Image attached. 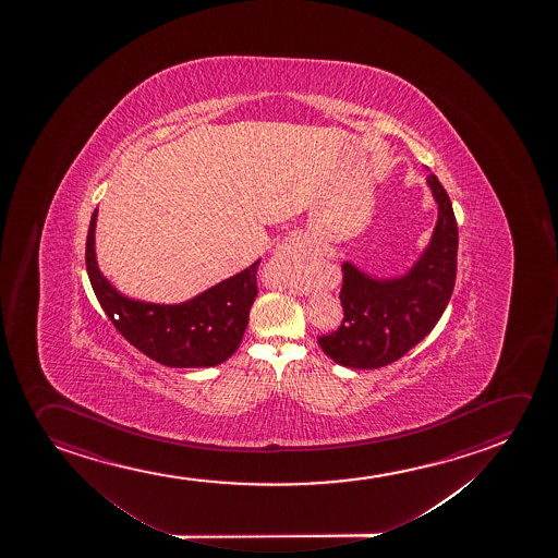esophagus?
I'll return each instance as SVG.
<instances>
[{
	"mask_svg": "<svg viewBox=\"0 0 558 558\" xmlns=\"http://www.w3.org/2000/svg\"><path fill=\"white\" fill-rule=\"evenodd\" d=\"M277 264H281L284 268L300 269L305 268V264L310 260V253L305 248L304 239L302 238H289L284 243L279 245L276 251Z\"/></svg>",
	"mask_w": 558,
	"mask_h": 558,
	"instance_id": "34e87169",
	"label": "esophagus"
}]
</instances>
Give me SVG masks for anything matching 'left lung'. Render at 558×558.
Masks as SVG:
<instances>
[{"instance_id":"8db88e82","label":"left lung","mask_w":558,"mask_h":558,"mask_svg":"<svg viewBox=\"0 0 558 558\" xmlns=\"http://www.w3.org/2000/svg\"><path fill=\"white\" fill-rule=\"evenodd\" d=\"M427 186L437 203V223L429 245L407 274L372 277L343 262L342 325L317 340L335 363L361 371L395 363L422 342L445 313L456 282L458 223L450 197L433 172Z\"/></svg>"}]
</instances>
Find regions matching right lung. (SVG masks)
Masks as SVG:
<instances>
[{
    "label": "right lung",
    "instance_id": "obj_1",
    "mask_svg": "<svg viewBox=\"0 0 558 558\" xmlns=\"http://www.w3.org/2000/svg\"><path fill=\"white\" fill-rule=\"evenodd\" d=\"M98 208L90 216L85 264L90 284L108 319L126 342L172 368H208L238 351L248 313L258 294L260 260L180 304H154L121 294L98 269L95 228Z\"/></svg>",
    "mask_w": 558,
    "mask_h": 558
}]
</instances>
